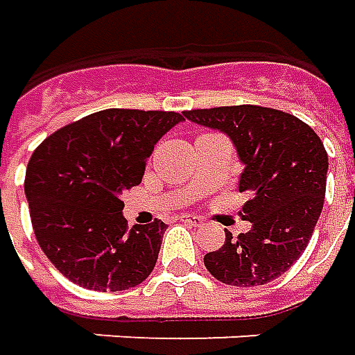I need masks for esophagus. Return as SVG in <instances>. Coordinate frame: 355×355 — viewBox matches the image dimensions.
Wrapping results in <instances>:
<instances>
[{
	"mask_svg": "<svg viewBox=\"0 0 355 355\" xmlns=\"http://www.w3.org/2000/svg\"><path fill=\"white\" fill-rule=\"evenodd\" d=\"M180 220H182V223H189V225H195V227L203 223V218H201V216H197V215H182V216H180Z\"/></svg>",
	"mask_w": 355,
	"mask_h": 355,
	"instance_id": "obj_1",
	"label": "esophagus"
}]
</instances>
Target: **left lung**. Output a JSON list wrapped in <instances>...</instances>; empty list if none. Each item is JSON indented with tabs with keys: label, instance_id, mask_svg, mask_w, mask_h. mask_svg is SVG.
Returning <instances> with one entry per match:
<instances>
[{
	"label": "left lung",
	"instance_id": "obj_1",
	"mask_svg": "<svg viewBox=\"0 0 355 355\" xmlns=\"http://www.w3.org/2000/svg\"><path fill=\"white\" fill-rule=\"evenodd\" d=\"M183 116L227 135L244 166L239 189L252 193L242 209L252 228L239 239L227 230L223 248L205 254V268L236 287L273 282L303 254L324 205V144L303 121L270 107L195 109Z\"/></svg>",
	"mask_w": 355,
	"mask_h": 355
}]
</instances>
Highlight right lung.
Wrapping results in <instances>:
<instances>
[{
  "label": "right lung",
  "instance_id": "obj_1",
  "mask_svg": "<svg viewBox=\"0 0 355 355\" xmlns=\"http://www.w3.org/2000/svg\"><path fill=\"white\" fill-rule=\"evenodd\" d=\"M183 115L105 109L56 130L33 152L25 197L39 246L70 282L125 291L148 277L168 225L127 228L121 195L139 185L156 142Z\"/></svg>",
  "mask_w": 355,
  "mask_h": 355
}]
</instances>
